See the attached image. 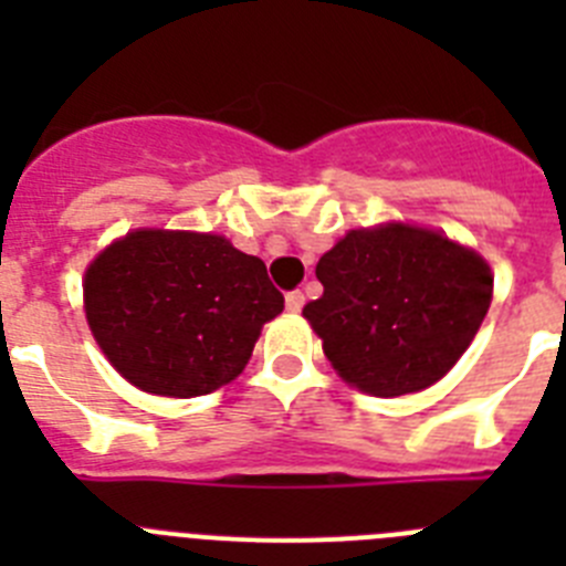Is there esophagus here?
Instances as JSON below:
<instances>
[{"label": "esophagus", "instance_id": "34e87169", "mask_svg": "<svg viewBox=\"0 0 566 566\" xmlns=\"http://www.w3.org/2000/svg\"><path fill=\"white\" fill-rule=\"evenodd\" d=\"M303 306H306V294H303V292H289L286 294V312L297 314Z\"/></svg>", "mask_w": 566, "mask_h": 566}]
</instances>
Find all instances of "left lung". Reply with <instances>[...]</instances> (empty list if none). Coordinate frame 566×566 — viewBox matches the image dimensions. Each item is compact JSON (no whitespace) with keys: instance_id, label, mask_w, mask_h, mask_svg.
<instances>
[{"instance_id":"8db88e82","label":"left lung","mask_w":566,"mask_h":566,"mask_svg":"<svg viewBox=\"0 0 566 566\" xmlns=\"http://www.w3.org/2000/svg\"><path fill=\"white\" fill-rule=\"evenodd\" d=\"M323 297L303 317L343 382L371 397L431 388L476 337L493 269L431 227L385 221L348 229L317 263Z\"/></svg>"}]
</instances>
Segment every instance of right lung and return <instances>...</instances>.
I'll return each mask as SVG.
<instances>
[{
  "label": "right lung",
  "mask_w": 566,
  "mask_h": 566,
  "mask_svg": "<svg viewBox=\"0 0 566 566\" xmlns=\"http://www.w3.org/2000/svg\"><path fill=\"white\" fill-rule=\"evenodd\" d=\"M82 289L102 354L153 397H203L238 379L283 312L263 260L189 229H129L90 260Z\"/></svg>",
  "instance_id": "1"
}]
</instances>
